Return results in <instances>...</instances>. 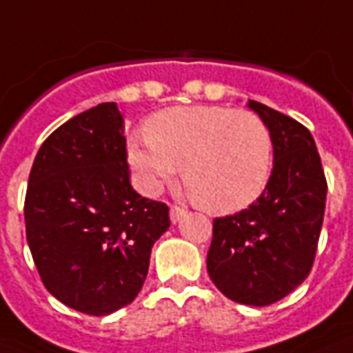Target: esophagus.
Segmentation results:
<instances>
[{
	"mask_svg": "<svg viewBox=\"0 0 353 353\" xmlns=\"http://www.w3.org/2000/svg\"><path fill=\"white\" fill-rule=\"evenodd\" d=\"M186 212H188L186 208L176 207V205H173V207H171V210H169V216H171V222H173V223L180 222V220H182V218L186 216Z\"/></svg>",
	"mask_w": 353,
	"mask_h": 353,
	"instance_id": "34e87169",
	"label": "esophagus"
}]
</instances>
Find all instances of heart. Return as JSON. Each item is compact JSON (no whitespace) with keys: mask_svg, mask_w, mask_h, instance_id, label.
Instances as JSON below:
<instances>
[{"mask_svg":"<svg viewBox=\"0 0 353 353\" xmlns=\"http://www.w3.org/2000/svg\"><path fill=\"white\" fill-rule=\"evenodd\" d=\"M128 159L141 186L156 194L179 174L208 212L230 214L258 199L272 169V137L250 110L218 105L158 112L146 135H131Z\"/></svg>","mask_w":353,"mask_h":353,"instance_id":"heart-1","label":"heart"}]
</instances>
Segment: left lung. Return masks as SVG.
Returning a JSON list of instances; mask_svg holds the SVG:
<instances>
[{
  "instance_id": "8db88e82",
  "label": "left lung",
  "mask_w": 353,
  "mask_h": 353,
  "mask_svg": "<svg viewBox=\"0 0 353 353\" xmlns=\"http://www.w3.org/2000/svg\"><path fill=\"white\" fill-rule=\"evenodd\" d=\"M272 137V173L250 207L216 218L210 280L228 299L267 307L307 279L318 248L327 182L310 131L263 103L248 101Z\"/></svg>"
}]
</instances>
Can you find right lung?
<instances>
[{"label":"right lung","mask_w":353,"mask_h":353,"mask_svg":"<svg viewBox=\"0 0 353 353\" xmlns=\"http://www.w3.org/2000/svg\"><path fill=\"white\" fill-rule=\"evenodd\" d=\"M26 236L43 284L73 310L107 316L145 284L169 207L130 182L123 118L101 103L52 131L28 180Z\"/></svg>","instance_id":"right-lung-1"}]
</instances>
